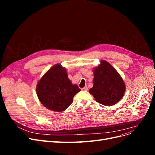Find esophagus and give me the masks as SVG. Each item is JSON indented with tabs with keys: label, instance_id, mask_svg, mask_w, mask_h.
Listing matches in <instances>:
<instances>
[{
	"label": "esophagus",
	"instance_id": "obj_1",
	"mask_svg": "<svg viewBox=\"0 0 155 155\" xmlns=\"http://www.w3.org/2000/svg\"><path fill=\"white\" fill-rule=\"evenodd\" d=\"M82 90H83V91H88V87H87V86H86V87H83V88H82Z\"/></svg>",
	"mask_w": 155,
	"mask_h": 155
}]
</instances>
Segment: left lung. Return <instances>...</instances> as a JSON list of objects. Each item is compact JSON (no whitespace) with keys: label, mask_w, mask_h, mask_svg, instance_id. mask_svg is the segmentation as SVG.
I'll return each instance as SVG.
<instances>
[{"label":"left lung","mask_w":155,"mask_h":155,"mask_svg":"<svg viewBox=\"0 0 155 155\" xmlns=\"http://www.w3.org/2000/svg\"><path fill=\"white\" fill-rule=\"evenodd\" d=\"M94 86L89 91L97 102L105 106L117 104L122 98L125 85L120 74L105 61L94 70Z\"/></svg>","instance_id":"left-lung-1"}]
</instances>
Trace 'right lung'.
<instances>
[{
    "instance_id": "1",
    "label": "right lung",
    "mask_w": 155,
    "mask_h": 155,
    "mask_svg": "<svg viewBox=\"0 0 155 155\" xmlns=\"http://www.w3.org/2000/svg\"><path fill=\"white\" fill-rule=\"evenodd\" d=\"M68 78L67 70L57 64L42 77L37 85V94L48 109L61 112L72 104L73 97L80 91Z\"/></svg>"
}]
</instances>
